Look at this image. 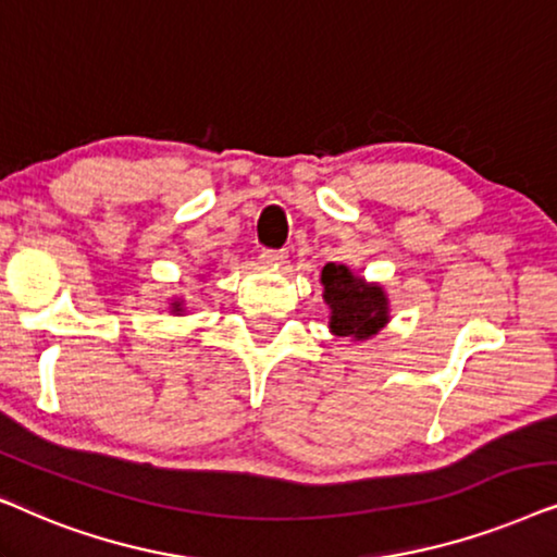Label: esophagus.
I'll return each instance as SVG.
<instances>
[{"instance_id":"obj_1","label":"esophagus","mask_w":557,"mask_h":557,"mask_svg":"<svg viewBox=\"0 0 557 557\" xmlns=\"http://www.w3.org/2000/svg\"><path fill=\"white\" fill-rule=\"evenodd\" d=\"M285 259H287L285 251H277V249H264L262 255H259V262L264 267H283Z\"/></svg>"}]
</instances>
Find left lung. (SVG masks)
<instances>
[{
    "label": "left lung",
    "mask_w": 557,
    "mask_h": 557,
    "mask_svg": "<svg viewBox=\"0 0 557 557\" xmlns=\"http://www.w3.org/2000/svg\"><path fill=\"white\" fill-rule=\"evenodd\" d=\"M321 287L333 336L356 344L376 336L392 321L384 287L354 274L351 267L338 262L325 264L321 270Z\"/></svg>",
    "instance_id": "obj_1"
}]
</instances>
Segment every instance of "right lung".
Returning <instances> with one entry per match:
<instances>
[{
	"mask_svg": "<svg viewBox=\"0 0 557 557\" xmlns=\"http://www.w3.org/2000/svg\"><path fill=\"white\" fill-rule=\"evenodd\" d=\"M185 300L183 295H173V298L168 300V310H170V315H185Z\"/></svg>",
	"mask_w": 557,
	"mask_h": 557,
	"instance_id": "1",
	"label": "right lung"
}]
</instances>
